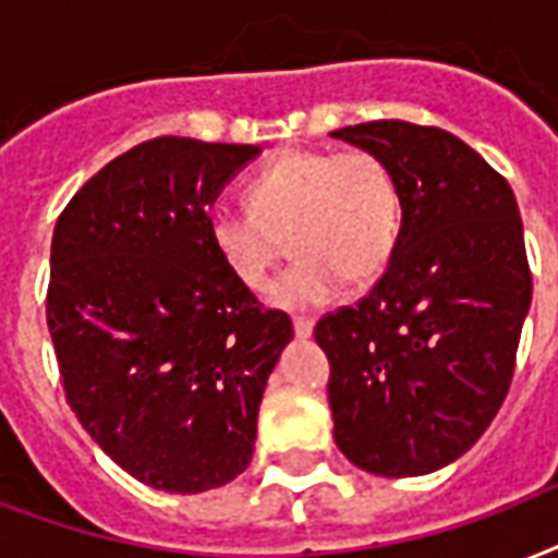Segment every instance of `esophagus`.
Returning <instances> with one entry per match:
<instances>
[{"label": "esophagus", "instance_id": "34e87169", "mask_svg": "<svg viewBox=\"0 0 558 558\" xmlns=\"http://www.w3.org/2000/svg\"><path fill=\"white\" fill-rule=\"evenodd\" d=\"M292 327H295L298 339H307V336L313 333V318L295 316V318H292Z\"/></svg>", "mask_w": 558, "mask_h": 558}]
</instances>
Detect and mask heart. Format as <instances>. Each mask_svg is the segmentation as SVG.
Segmentation results:
<instances>
[{"mask_svg":"<svg viewBox=\"0 0 558 558\" xmlns=\"http://www.w3.org/2000/svg\"><path fill=\"white\" fill-rule=\"evenodd\" d=\"M248 204L213 207L207 236L225 269L254 292L266 289L289 236L298 263L271 287L278 307H322L345 283L372 287L401 242L398 178L360 148L283 151L251 178Z\"/></svg>","mask_w":558,"mask_h":558,"instance_id":"obj_1","label":"heart"}]
</instances>
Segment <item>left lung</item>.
Returning a JSON list of instances; mask_svg holds the SVG:
<instances>
[{
    "mask_svg": "<svg viewBox=\"0 0 558 558\" xmlns=\"http://www.w3.org/2000/svg\"><path fill=\"white\" fill-rule=\"evenodd\" d=\"M330 137L398 178L395 260L356 307L318 318L333 439L377 477L450 465L500 410L533 301L524 225L504 175L441 128L377 119Z\"/></svg>",
    "mask_w": 558,
    "mask_h": 558,
    "instance_id": "1",
    "label": "left lung"
}]
</instances>
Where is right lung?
I'll return each mask as SVG.
<instances>
[{
	"mask_svg": "<svg viewBox=\"0 0 558 558\" xmlns=\"http://www.w3.org/2000/svg\"><path fill=\"white\" fill-rule=\"evenodd\" d=\"M257 146L155 137L72 195L46 322L81 427L131 477L198 495L240 477L266 380L292 339L225 269L207 213Z\"/></svg>",
	"mask_w": 558,
	"mask_h": 558,
	"instance_id": "obj_1",
	"label": "right lung"
}]
</instances>
